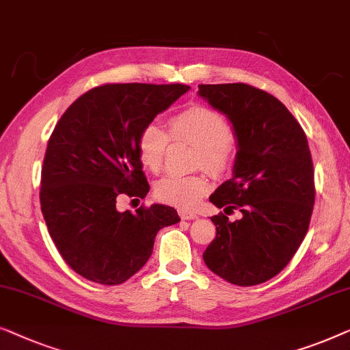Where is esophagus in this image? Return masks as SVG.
Listing matches in <instances>:
<instances>
[{"mask_svg":"<svg viewBox=\"0 0 350 350\" xmlns=\"http://www.w3.org/2000/svg\"><path fill=\"white\" fill-rule=\"evenodd\" d=\"M179 215L182 220H193L198 217L195 213H191V211H187V209H179Z\"/></svg>","mask_w":350,"mask_h":350,"instance_id":"obj_1","label":"esophagus"}]
</instances>
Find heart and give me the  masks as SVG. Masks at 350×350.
Instances as JSON below:
<instances>
[{
    "label": "heart",
    "mask_w": 350,
    "mask_h": 350,
    "mask_svg": "<svg viewBox=\"0 0 350 350\" xmlns=\"http://www.w3.org/2000/svg\"><path fill=\"white\" fill-rule=\"evenodd\" d=\"M170 135L176 141L190 142L198 149V165L209 173L222 174L233 160L234 142L231 128L222 116L208 107H190L170 120ZM168 135L163 128L149 124L137 137V154L147 170L160 171L163 165ZM209 180L204 176L168 174L157 182L155 195L166 204L177 208H193L209 191Z\"/></svg>",
    "instance_id": "heart-1"
}]
</instances>
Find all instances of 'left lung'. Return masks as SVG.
<instances>
[{
    "instance_id": "obj_1",
    "label": "left lung",
    "mask_w": 350,
    "mask_h": 350,
    "mask_svg": "<svg viewBox=\"0 0 350 350\" xmlns=\"http://www.w3.org/2000/svg\"><path fill=\"white\" fill-rule=\"evenodd\" d=\"M198 95L230 120L236 139L233 176L209 196L230 223L211 217L217 234L203 260L230 284L267 282L287 267L308 233L314 208V168L303 128L269 93L247 83L198 85Z\"/></svg>"
}]
</instances>
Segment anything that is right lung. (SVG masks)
Here are the masks:
<instances>
[{
	"instance_id": "right-lung-1",
	"label": "right lung",
	"mask_w": 350,
	"mask_h": 350,
	"mask_svg": "<svg viewBox=\"0 0 350 350\" xmlns=\"http://www.w3.org/2000/svg\"><path fill=\"white\" fill-rule=\"evenodd\" d=\"M170 83H106L79 96L49 139L41 211L63 260L92 282L117 285L150 258L155 236L180 222L174 208L152 204L133 214L117 196L149 191L137 137L157 114L189 92Z\"/></svg>"
}]
</instances>
